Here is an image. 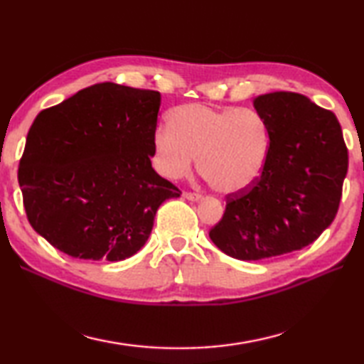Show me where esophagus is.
<instances>
[{"label":"esophagus","mask_w":364,"mask_h":364,"mask_svg":"<svg viewBox=\"0 0 364 364\" xmlns=\"http://www.w3.org/2000/svg\"><path fill=\"white\" fill-rule=\"evenodd\" d=\"M183 198L190 200V201H198V200H201V195L192 193V192H183Z\"/></svg>","instance_id":"34e87169"}]
</instances>
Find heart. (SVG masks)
<instances>
[{"label":"heart","mask_w":364,"mask_h":364,"mask_svg":"<svg viewBox=\"0 0 364 364\" xmlns=\"http://www.w3.org/2000/svg\"><path fill=\"white\" fill-rule=\"evenodd\" d=\"M155 168L166 178L198 171L215 192H243L257 181L269 155L270 136L264 118L250 108H215L188 104L174 108L171 126H158L151 137Z\"/></svg>","instance_id":"b5f03b06"}]
</instances>
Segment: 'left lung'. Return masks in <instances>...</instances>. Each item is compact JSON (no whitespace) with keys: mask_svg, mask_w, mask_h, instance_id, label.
Wrapping results in <instances>:
<instances>
[{"mask_svg":"<svg viewBox=\"0 0 364 364\" xmlns=\"http://www.w3.org/2000/svg\"><path fill=\"white\" fill-rule=\"evenodd\" d=\"M269 127L262 174L243 192L227 196L225 213L211 228L227 256L262 260L299 251L334 220L348 169V153L336 114L297 92L254 99Z\"/></svg>","mask_w":364,"mask_h":364,"instance_id":"left-lung-1","label":"left lung"}]
</instances>
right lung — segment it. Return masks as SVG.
Here are the masks:
<instances>
[{
  "label": "right lung",
  "mask_w": 364,
  "mask_h": 364,
  "mask_svg": "<svg viewBox=\"0 0 364 364\" xmlns=\"http://www.w3.org/2000/svg\"><path fill=\"white\" fill-rule=\"evenodd\" d=\"M161 94L99 82L38 113L18 163L33 230L68 256L118 262L181 190L151 168Z\"/></svg>",
  "instance_id": "right-lung-1"
}]
</instances>
